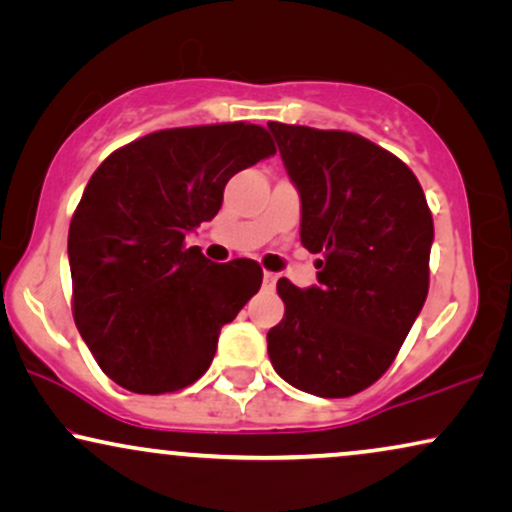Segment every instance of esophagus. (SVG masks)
I'll return each instance as SVG.
<instances>
[{"label": "esophagus", "instance_id": "esophagus-1", "mask_svg": "<svg viewBox=\"0 0 512 512\" xmlns=\"http://www.w3.org/2000/svg\"><path fill=\"white\" fill-rule=\"evenodd\" d=\"M276 281H278L276 274H271V271H264V288L274 290L276 288Z\"/></svg>", "mask_w": 512, "mask_h": 512}]
</instances>
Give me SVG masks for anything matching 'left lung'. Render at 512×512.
Returning a JSON list of instances; mask_svg holds the SVG:
<instances>
[{
  "instance_id": "left-lung-1",
  "label": "left lung",
  "mask_w": 512,
  "mask_h": 512,
  "mask_svg": "<svg viewBox=\"0 0 512 512\" xmlns=\"http://www.w3.org/2000/svg\"><path fill=\"white\" fill-rule=\"evenodd\" d=\"M302 199V245L318 285L278 281L285 316L267 335L299 391L349 398L398 356L428 295L433 217L417 175L363 135L269 121Z\"/></svg>"
}]
</instances>
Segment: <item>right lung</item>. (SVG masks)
I'll return each mask as SVG.
<instances>
[{
    "label": "right lung",
    "mask_w": 512,
    "mask_h": 512,
    "mask_svg": "<svg viewBox=\"0 0 512 512\" xmlns=\"http://www.w3.org/2000/svg\"><path fill=\"white\" fill-rule=\"evenodd\" d=\"M276 154L267 128H168L100 163L70 222L72 313L100 370L133 393H173L213 363L222 325L260 290L252 260L215 264L185 236L213 220L238 170Z\"/></svg>",
    "instance_id": "right-lung-1"
}]
</instances>
